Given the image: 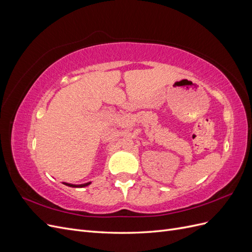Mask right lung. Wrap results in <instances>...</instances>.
I'll list each match as a JSON object with an SVG mask.
<instances>
[{
  "mask_svg": "<svg viewBox=\"0 0 252 252\" xmlns=\"http://www.w3.org/2000/svg\"><path fill=\"white\" fill-rule=\"evenodd\" d=\"M63 184H64V185H66V186L73 187V188H82V187H86V186L90 185V184H91V182H88V183H84V184H80V185L70 184V183H66V182H63Z\"/></svg>",
  "mask_w": 252,
  "mask_h": 252,
  "instance_id": "obj_1",
  "label": "right lung"
}]
</instances>
